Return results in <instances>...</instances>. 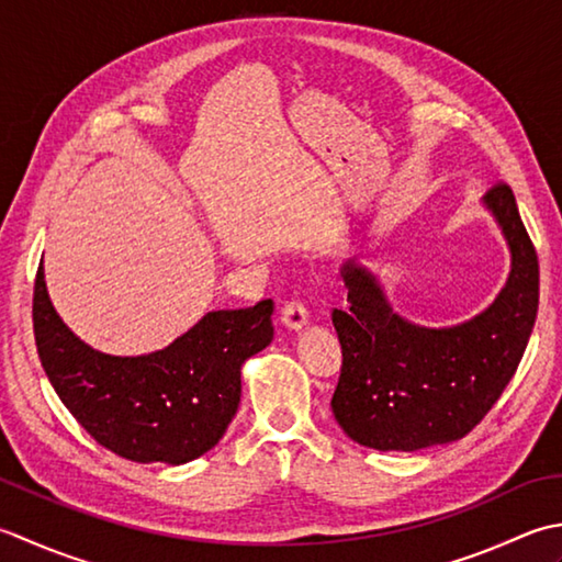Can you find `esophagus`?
Returning a JSON list of instances; mask_svg holds the SVG:
<instances>
[{
	"label": "esophagus",
	"instance_id": "34e87169",
	"mask_svg": "<svg viewBox=\"0 0 562 562\" xmlns=\"http://www.w3.org/2000/svg\"><path fill=\"white\" fill-rule=\"evenodd\" d=\"M307 317H311V315H307V307L303 303H297V301L285 303V307L281 311V323H283V327H289L291 331L303 329L307 325Z\"/></svg>",
	"mask_w": 562,
	"mask_h": 562
}]
</instances>
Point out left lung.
I'll list each match as a JSON object with an SVG mask.
<instances>
[{
  "label": "left lung",
  "instance_id": "1",
  "mask_svg": "<svg viewBox=\"0 0 562 562\" xmlns=\"http://www.w3.org/2000/svg\"><path fill=\"white\" fill-rule=\"evenodd\" d=\"M483 205L512 267L495 301L465 323H409L359 257L339 269L349 307L331 313L345 357L331 412L366 449L419 451L463 439L517 371L536 323L538 259L507 184L487 191Z\"/></svg>",
  "mask_w": 562,
  "mask_h": 562
}]
</instances>
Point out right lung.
<instances>
[{
    "label": "right lung",
    "mask_w": 562,
    "mask_h": 562,
    "mask_svg": "<svg viewBox=\"0 0 562 562\" xmlns=\"http://www.w3.org/2000/svg\"><path fill=\"white\" fill-rule=\"evenodd\" d=\"M273 301L205 313L169 347L113 357L79 339L50 303L43 265L33 289L38 357L70 415L135 463L181 465L211 451L243 395V363L273 339Z\"/></svg>",
    "instance_id": "add662e5"
}]
</instances>
